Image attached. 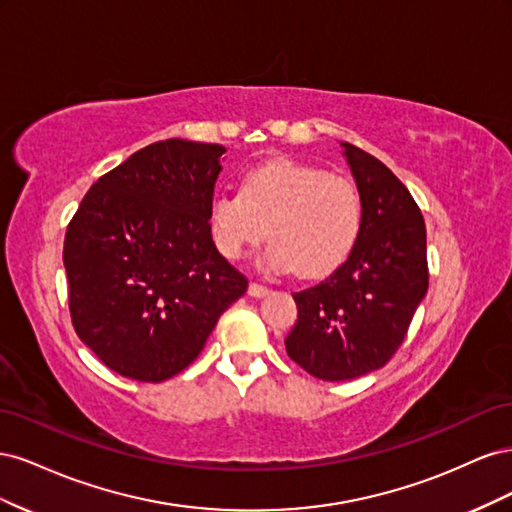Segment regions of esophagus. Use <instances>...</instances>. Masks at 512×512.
<instances>
[{
  "label": "esophagus",
  "mask_w": 512,
  "mask_h": 512,
  "mask_svg": "<svg viewBox=\"0 0 512 512\" xmlns=\"http://www.w3.org/2000/svg\"><path fill=\"white\" fill-rule=\"evenodd\" d=\"M267 292H269V288L258 284V282H252L250 288H247V294H250V297H256V299H258V297H265Z\"/></svg>",
  "instance_id": "34e87169"
}]
</instances>
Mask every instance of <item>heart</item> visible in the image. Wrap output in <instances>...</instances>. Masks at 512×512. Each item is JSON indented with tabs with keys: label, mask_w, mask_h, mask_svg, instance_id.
<instances>
[{
	"label": "heart",
	"mask_w": 512,
	"mask_h": 512,
	"mask_svg": "<svg viewBox=\"0 0 512 512\" xmlns=\"http://www.w3.org/2000/svg\"><path fill=\"white\" fill-rule=\"evenodd\" d=\"M209 230L228 260H239L269 237L262 254L269 271L322 277L342 267L363 230L356 185L312 164L273 160L247 170L241 194H215Z\"/></svg>",
	"instance_id": "heart-1"
}]
</instances>
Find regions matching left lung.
<instances>
[{
  "mask_svg": "<svg viewBox=\"0 0 512 512\" xmlns=\"http://www.w3.org/2000/svg\"><path fill=\"white\" fill-rule=\"evenodd\" d=\"M363 198V230L327 280L294 292L299 316L286 352L307 374L352 380L389 363L429 286L421 209L389 168L342 143Z\"/></svg>",
  "mask_w": 512,
  "mask_h": 512,
  "instance_id": "left-lung-1",
  "label": "left lung"
}]
</instances>
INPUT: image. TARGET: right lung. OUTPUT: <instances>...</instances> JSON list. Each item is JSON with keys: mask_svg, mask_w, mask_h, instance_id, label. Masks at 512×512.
<instances>
[{"mask_svg": "<svg viewBox=\"0 0 512 512\" xmlns=\"http://www.w3.org/2000/svg\"><path fill=\"white\" fill-rule=\"evenodd\" d=\"M224 151L183 138L153 143L91 185L68 224L74 331L119 376H177L247 290L207 220Z\"/></svg>", "mask_w": 512, "mask_h": 512, "instance_id": "right-lung-1", "label": "right lung"}]
</instances>
